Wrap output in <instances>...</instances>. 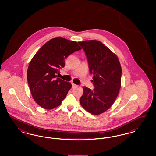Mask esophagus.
Segmentation results:
<instances>
[{
    "label": "esophagus",
    "instance_id": "1",
    "mask_svg": "<svg viewBox=\"0 0 156 156\" xmlns=\"http://www.w3.org/2000/svg\"><path fill=\"white\" fill-rule=\"evenodd\" d=\"M76 86H77L76 85H75L73 82H72V87H73V88H75V87H76Z\"/></svg>",
    "mask_w": 156,
    "mask_h": 156
}]
</instances>
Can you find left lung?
Returning a JSON list of instances; mask_svg holds the SVG:
<instances>
[{
	"instance_id": "8db88e82",
	"label": "left lung",
	"mask_w": 156,
	"mask_h": 156,
	"mask_svg": "<svg viewBox=\"0 0 156 156\" xmlns=\"http://www.w3.org/2000/svg\"><path fill=\"white\" fill-rule=\"evenodd\" d=\"M87 56L89 72L93 74L94 89L83 87L80 102L93 115L107 111L114 103L121 87L122 68L117 56L97 40L78 42Z\"/></svg>"
}]
</instances>
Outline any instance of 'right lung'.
Masks as SVG:
<instances>
[{
  "instance_id": "add662e5",
  "label": "right lung",
  "mask_w": 156,
  "mask_h": 156,
  "mask_svg": "<svg viewBox=\"0 0 156 156\" xmlns=\"http://www.w3.org/2000/svg\"><path fill=\"white\" fill-rule=\"evenodd\" d=\"M81 49L76 41L56 37L43 45L33 57L27 78L32 97L41 107L52 109L65 99L72 85L57 74L65 66L64 59Z\"/></svg>"
}]
</instances>
